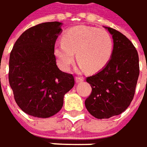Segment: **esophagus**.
<instances>
[{
	"mask_svg": "<svg viewBox=\"0 0 147 147\" xmlns=\"http://www.w3.org/2000/svg\"><path fill=\"white\" fill-rule=\"evenodd\" d=\"M84 81L83 77H75V82L76 83H82Z\"/></svg>",
	"mask_w": 147,
	"mask_h": 147,
	"instance_id": "obj_1",
	"label": "esophagus"
}]
</instances>
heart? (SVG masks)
<instances>
[{"label":"heart","instance_id":"1","mask_svg":"<svg viewBox=\"0 0 147 147\" xmlns=\"http://www.w3.org/2000/svg\"><path fill=\"white\" fill-rule=\"evenodd\" d=\"M113 51V40L103 29L78 26L67 30L62 42L54 47V55L58 66L68 71L74 61L75 54L80 70L94 73L102 69L110 61Z\"/></svg>","mask_w":147,"mask_h":147}]
</instances>
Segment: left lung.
<instances>
[{"instance_id": "left-lung-1", "label": "left lung", "mask_w": 147, "mask_h": 147, "mask_svg": "<svg viewBox=\"0 0 147 147\" xmlns=\"http://www.w3.org/2000/svg\"><path fill=\"white\" fill-rule=\"evenodd\" d=\"M113 38L110 61L96 74L86 79L92 93L85 105L98 119L121 114L130 105L140 74L138 52L131 41L118 31L105 26Z\"/></svg>"}]
</instances>
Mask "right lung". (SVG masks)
Wrapping results in <instances>:
<instances>
[{
	"label": "right lung",
	"mask_w": 147,
	"mask_h": 147,
	"mask_svg": "<svg viewBox=\"0 0 147 147\" xmlns=\"http://www.w3.org/2000/svg\"><path fill=\"white\" fill-rule=\"evenodd\" d=\"M62 23L46 22L26 30L13 45L8 80L15 102L27 115L48 118L59 112L74 76L61 71L54 47Z\"/></svg>",
	"instance_id": "obj_1"
}]
</instances>
